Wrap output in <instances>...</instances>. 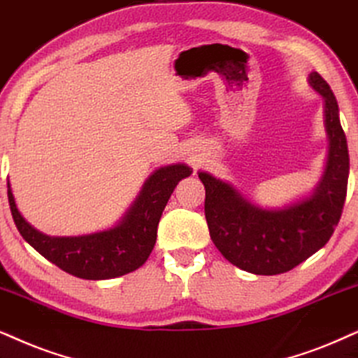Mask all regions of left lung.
<instances>
[{"mask_svg": "<svg viewBox=\"0 0 358 358\" xmlns=\"http://www.w3.org/2000/svg\"><path fill=\"white\" fill-rule=\"evenodd\" d=\"M307 80L324 99L329 138L322 176L309 194L282 206L262 208L231 183L198 171L206 189L205 216L213 243L231 264L248 273H287L325 246L341 220L348 182L347 138L330 85L317 72H310Z\"/></svg>", "mask_w": 358, "mask_h": 358, "instance_id": "8db88e82", "label": "left lung"}]
</instances>
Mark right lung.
Returning a JSON list of instances; mask_svg holds the SVG:
<instances>
[{
    "label": "right lung",
    "instance_id": "1",
    "mask_svg": "<svg viewBox=\"0 0 358 358\" xmlns=\"http://www.w3.org/2000/svg\"><path fill=\"white\" fill-rule=\"evenodd\" d=\"M192 171L185 164L160 166L148 176L119 223L79 236H49L38 231L17 210L10 182L8 200L17 231L41 256L76 278L114 279L138 269L148 259L157 241L162 213L180 180L187 178Z\"/></svg>",
    "mask_w": 358,
    "mask_h": 358
}]
</instances>
